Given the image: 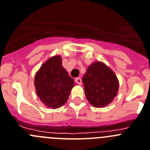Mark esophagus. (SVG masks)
<instances>
[{
  "label": "esophagus",
  "mask_w": 150,
  "mask_h": 150,
  "mask_svg": "<svg viewBox=\"0 0 150 150\" xmlns=\"http://www.w3.org/2000/svg\"><path fill=\"white\" fill-rule=\"evenodd\" d=\"M75 81H76V83H78L79 85L82 84V80H81V78H79V77H78V78H75Z\"/></svg>",
  "instance_id": "esophagus-1"
}]
</instances>
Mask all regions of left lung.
I'll list each match as a JSON object with an SVG mask.
<instances>
[{
	"mask_svg": "<svg viewBox=\"0 0 150 150\" xmlns=\"http://www.w3.org/2000/svg\"><path fill=\"white\" fill-rule=\"evenodd\" d=\"M85 96L95 107H103L113 100L118 90V81L114 72L101 62L88 67L83 76Z\"/></svg>",
	"mask_w": 150,
	"mask_h": 150,
	"instance_id": "obj_1",
	"label": "left lung"
}]
</instances>
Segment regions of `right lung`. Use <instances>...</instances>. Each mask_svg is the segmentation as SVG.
<instances>
[{"label": "right lung", "instance_id": "add662e5", "mask_svg": "<svg viewBox=\"0 0 150 150\" xmlns=\"http://www.w3.org/2000/svg\"><path fill=\"white\" fill-rule=\"evenodd\" d=\"M35 86L40 100L48 107L57 109L68 100L74 80L63 67L61 57L54 56L37 72Z\"/></svg>", "mask_w": 150, "mask_h": 150}]
</instances>
